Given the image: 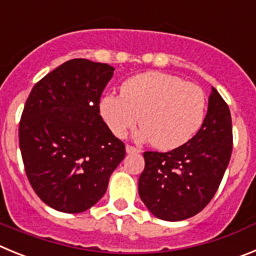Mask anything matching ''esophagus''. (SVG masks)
Returning <instances> with one entry per match:
<instances>
[{"label":"esophagus","mask_w":256,"mask_h":256,"mask_svg":"<svg viewBox=\"0 0 256 256\" xmlns=\"http://www.w3.org/2000/svg\"><path fill=\"white\" fill-rule=\"evenodd\" d=\"M126 153H128V154L140 153V149L135 148V146H132V145H126Z\"/></svg>","instance_id":"esophagus-1"}]
</instances>
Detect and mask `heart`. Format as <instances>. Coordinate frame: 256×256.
Listing matches in <instances>:
<instances>
[{
    "mask_svg": "<svg viewBox=\"0 0 256 256\" xmlns=\"http://www.w3.org/2000/svg\"><path fill=\"white\" fill-rule=\"evenodd\" d=\"M206 110L200 86L156 71L130 78L121 85V94H106L100 103V114L116 136H125L139 121L142 136L160 150L185 145L202 128Z\"/></svg>",
    "mask_w": 256,
    "mask_h": 256,
    "instance_id": "b5f03b06",
    "label": "heart"
}]
</instances>
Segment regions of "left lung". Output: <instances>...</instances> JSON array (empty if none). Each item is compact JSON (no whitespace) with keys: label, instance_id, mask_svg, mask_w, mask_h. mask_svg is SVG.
I'll list each match as a JSON object with an SVG mask.
<instances>
[{"label":"left lung","instance_id":"left-lung-1","mask_svg":"<svg viewBox=\"0 0 256 256\" xmlns=\"http://www.w3.org/2000/svg\"><path fill=\"white\" fill-rule=\"evenodd\" d=\"M232 153V120L227 103L212 88L202 128L171 152H144L139 195L153 216L177 222L194 217L217 192Z\"/></svg>","mask_w":256,"mask_h":256}]
</instances>
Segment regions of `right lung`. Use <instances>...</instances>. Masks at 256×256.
Segmentation results:
<instances>
[{
  "label": "right lung",
  "instance_id": "1",
  "mask_svg": "<svg viewBox=\"0 0 256 256\" xmlns=\"http://www.w3.org/2000/svg\"><path fill=\"white\" fill-rule=\"evenodd\" d=\"M114 68L85 58L66 61L39 80L24 106L19 144L25 172L42 202L82 213L106 194L125 144L100 114Z\"/></svg>",
  "mask_w": 256,
  "mask_h": 256
}]
</instances>
